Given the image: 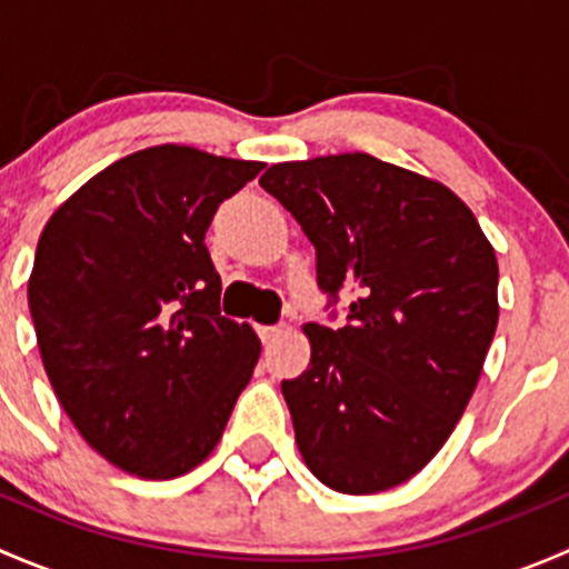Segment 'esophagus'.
Here are the masks:
<instances>
[{"label":"esophagus","mask_w":569,"mask_h":569,"mask_svg":"<svg viewBox=\"0 0 569 569\" xmlns=\"http://www.w3.org/2000/svg\"><path fill=\"white\" fill-rule=\"evenodd\" d=\"M280 332H283V325H261L258 327V336H261V341H272V338H278Z\"/></svg>","instance_id":"34e87169"}]
</instances>
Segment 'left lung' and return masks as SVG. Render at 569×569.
I'll list each match as a JSON object with an SVG mask.
<instances>
[{"label":"left lung","mask_w":569,"mask_h":569,"mask_svg":"<svg viewBox=\"0 0 569 569\" xmlns=\"http://www.w3.org/2000/svg\"><path fill=\"white\" fill-rule=\"evenodd\" d=\"M258 183L317 248L321 289L355 291L347 325L302 327L311 363L280 386L297 449L332 490H391L443 449L479 386L496 250L446 183L369 153L280 162Z\"/></svg>","instance_id":"left-lung-1"}]
</instances>
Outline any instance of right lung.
<instances>
[{"instance_id": "add662e5", "label": "right lung", "mask_w": 569, "mask_h": 569, "mask_svg": "<svg viewBox=\"0 0 569 569\" xmlns=\"http://www.w3.org/2000/svg\"><path fill=\"white\" fill-rule=\"evenodd\" d=\"M263 162L192 146L129 153L57 206L27 297L43 369L90 449L140 479H176L220 443L261 355L220 317L203 239Z\"/></svg>"}]
</instances>
